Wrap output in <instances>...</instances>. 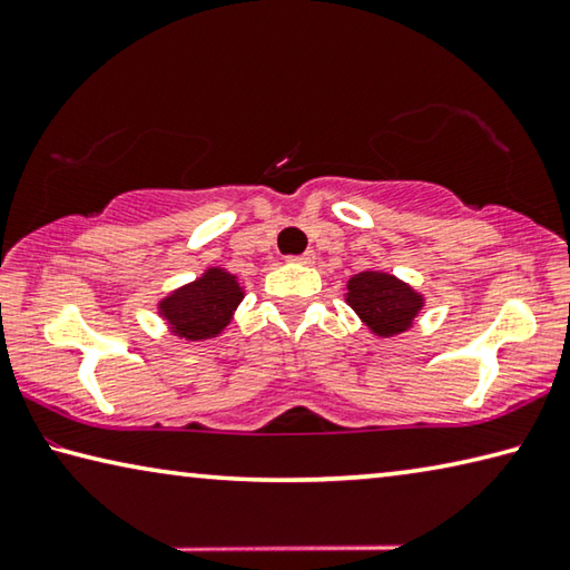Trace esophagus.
<instances>
[{
    "label": "esophagus",
    "instance_id": "34e87169",
    "mask_svg": "<svg viewBox=\"0 0 570 570\" xmlns=\"http://www.w3.org/2000/svg\"><path fill=\"white\" fill-rule=\"evenodd\" d=\"M288 262H294V264H314L316 262V254H314V250H304V254H298V256H288Z\"/></svg>",
    "mask_w": 570,
    "mask_h": 570
}]
</instances>
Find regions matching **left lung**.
Returning <instances> with one entry per match:
<instances>
[{
    "label": "left lung",
    "instance_id": "1",
    "mask_svg": "<svg viewBox=\"0 0 570 570\" xmlns=\"http://www.w3.org/2000/svg\"><path fill=\"white\" fill-rule=\"evenodd\" d=\"M346 302L374 334L394 336L410 330L422 308V296L392 274L362 272L350 278Z\"/></svg>",
    "mask_w": 570,
    "mask_h": 570
}]
</instances>
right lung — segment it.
Returning a JSON list of instances; mask_svg holds the SVG:
<instances>
[{"label":"right lung","mask_w":570,"mask_h":570,"mask_svg":"<svg viewBox=\"0 0 570 570\" xmlns=\"http://www.w3.org/2000/svg\"><path fill=\"white\" fill-rule=\"evenodd\" d=\"M240 298L244 292L236 284V276L226 274L224 268H208L193 284L163 298L160 314L168 320L173 334L193 342L208 340L230 322Z\"/></svg>","instance_id":"add662e5"}]
</instances>
